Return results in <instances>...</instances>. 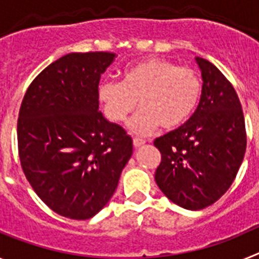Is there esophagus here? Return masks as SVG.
Returning a JSON list of instances; mask_svg holds the SVG:
<instances>
[{"instance_id":"esophagus-1","label":"esophagus","mask_w":259,"mask_h":259,"mask_svg":"<svg viewBox=\"0 0 259 259\" xmlns=\"http://www.w3.org/2000/svg\"><path fill=\"white\" fill-rule=\"evenodd\" d=\"M144 144H145V140H143V139H140V137H134V145L136 146V148L144 145Z\"/></svg>"}]
</instances>
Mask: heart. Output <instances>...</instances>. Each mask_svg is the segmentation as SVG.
I'll return each instance as SVG.
<instances>
[{"mask_svg":"<svg viewBox=\"0 0 259 259\" xmlns=\"http://www.w3.org/2000/svg\"><path fill=\"white\" fill-rule=\"evenodd\" d=\"M202 81L189 67L164 58H146L123 71L122 83L105 80L98 87V98L111 122H122L141 107L128 125L135 134L148 135L161 124L174 130L184 124L200 102Z\"/></svg>","mask_w":259,"mask_h":259,"instance_id":"obj_1","label":"heart"}]
</instances>
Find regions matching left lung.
<instances>
[{
	"label": "left lung",
	"instance_id": "1",
	"mask_svg": "<svg viewBox=\"0 0 259 259\" xmlns=\"http://www.w3.org/2000/svg\"><path fill=\"white\" fill-rule=\"evenodd\" d=\"M196 61L203 80L197 109L184 124L154 140L161 153L155 183L168 200L188 210L205 209L228 191L246 149L236 91L211 62Z\"/></svg>",
	"mask_w": 259,
	"mask_h": 259
}]
</instances>
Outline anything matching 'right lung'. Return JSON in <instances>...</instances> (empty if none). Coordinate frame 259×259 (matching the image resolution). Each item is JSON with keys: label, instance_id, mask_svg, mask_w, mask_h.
Masks as SVG:
<instances>
[{"label": "right lung", "instance_id": "add662e5", "mask_svg": "<svg viewBox=\"0 0 259 259\" xmlns=\"http://www.w3.org/2000/svg\"><path fill=\"white\" fill-rule=\"evenodd\" d=\"M106 52L70 53L32 80L18 118V152L27 180L54 212L92 218L111 198L132 139L98 110Z\"/></svg>", "mask_w": 259, "mask_h": 259}]
</instances>
